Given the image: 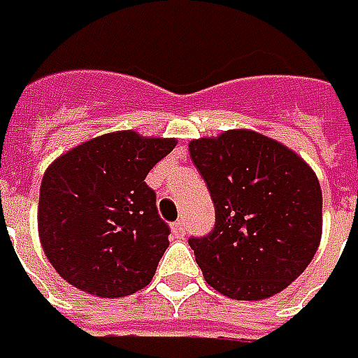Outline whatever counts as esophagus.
<instances>
[{"label": "esophagus", "mask_w": 358, "mask_h": 358, "mask_svg": "<svg viewBox=\"0 0 358 358\" xmlns=\"http://www.w3.org/2000/svg\"><path fill=\"white\" fill-rule=\"evenodd\" d=\"M173 235L177 237V239H183L185 235H187V227H185V222L183 220H179V222H175L173 224Z\"/></svg>", "instance_id": "esophagus-1"}]
</instances>
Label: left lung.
Returning a JSON list of instances; mask_svg holds the SVG:
<instances>
[{"label":"left lung","mask_w":358,"mask_h":358,"mask_svg":"<svg viewBox=\"0 0 358 358\" xmlns=\"http://www.w3.org/2000/svg\"><path fill=\"white\" fill-rule=\"evenodd\" d=\"M215 210L189 245L204 280L237 301L266 299L310 264L322 235V191L310 167L264 134L227 131L189 144Z\"/></svg>","instance_id":"left-lung-1"}]
</instances>
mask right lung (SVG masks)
<instances>
[{"label": "right lung", "instance_id": "obj_1", "mask_svg": "<svg viewBox=\"0 0 358 358\" xmlns=\"http://www.w3.org/2000/svg\"><path fill=\"white\" fill-rule=\"evenodd\" d=\"M175 144L121 131L80 144L48 167L38 231L63 280L98 296L131 295L150 283L169 247V225L144 179Z\"/></svg>", "mask_w": 358, "mask_h": 358}]
</instances>
